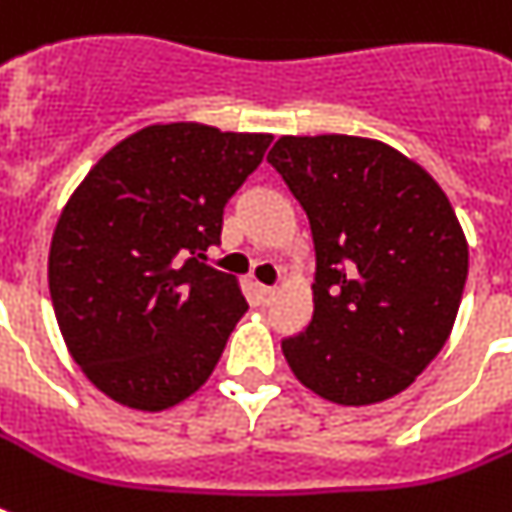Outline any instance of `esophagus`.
I'll use <instances>...</instances> for the list:
<instances>
[{"label":"esophagus","instance_id":"1","mask_svg":"<svg viewBox=\"0 0 512 512\" xmlns=\"http://www.w3.org/2000/svg\"><path fill=\"white\" fill-rule=\"evenodd\" d=\"M257 295L263 303H271L273 297H276V287H265V284H257Z\"/></svg>","mask_w":512,"mask_h":512}]
</instances>
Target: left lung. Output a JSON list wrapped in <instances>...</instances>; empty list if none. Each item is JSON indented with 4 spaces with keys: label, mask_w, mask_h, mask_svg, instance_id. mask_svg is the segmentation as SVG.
<instances>
[{
    "label": "left lung",
    "mask_w": 512,
    "mask_h": 512,
    "mask_svg": "<svg viewBox=\"0 0 512 512\" xmlns=\"http://www.w3.org/2000/svg\"><path fill=\"white\" fill-rule=\"evenodd\" d=\"M303 204L316 249L313 316L281 342L316 396H398L449 340L468 241L441 185L396 148L353 135H284L268 154Z\"/></svg>",
    "instance_id": "left-lung-1"
}]
</instances>
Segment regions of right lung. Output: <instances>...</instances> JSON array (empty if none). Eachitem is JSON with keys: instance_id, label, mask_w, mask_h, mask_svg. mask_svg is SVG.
Returning <instances> with one entry per match:
<instances>
[{"instance_id": "1", "label": "right lung", "mask_w": 512, "mask_h": 512, "mask_svg": "<svg viewBox=\"0 0 512 512\" xmlns=\"http://www.w3.org/2000/svg\"><path fill=\"white\" fill-rule=\"evenodd\" d=\"M271 140L151 124L71 193L50 244L52 308L68 353L116 404L162 412L209 380L247 300L204 252Z\"/></svg>"}]
</instances>
